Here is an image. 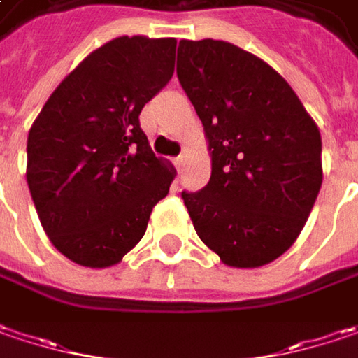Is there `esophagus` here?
Wrapping results in <instances>:
<instances>
[{
	"mask_svg": "<svg viewBox=\"0 0 358 358\" xmlns=\"http://www.w3.org/2000/svg\"><path fill=\"white\" fill-rule=\"evenodd\" d=\"M183 161H185L183 157H177V159H175V167H177L179 171L183 169Z\"/></svg>",
	"mask_w": 358,
	"mask_h": 358,
	"instance_id": "obj_1",
	"label": "esophagus"
}]
</instances>
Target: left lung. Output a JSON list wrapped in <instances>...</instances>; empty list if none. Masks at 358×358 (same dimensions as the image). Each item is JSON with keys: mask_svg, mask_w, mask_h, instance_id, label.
I'll return each mask as SVG.
<instances>
[{"mask_svg": "<svg viewBox=\"0 0 358 358\" xmlns=\"http://www.w3.org/2000/svg\"><path fill=\"white\" fill-rule=\"evenodd\" d=\"M177 78L203 122L211 177L183 203L225 266L259 268L300 236L322 185L320 131L290 84L222 40H181Z\"/></svg>", "mask_w": 358, "mask_h": 358, "instance_id": "1", "label": "left lung"}]
</instances>
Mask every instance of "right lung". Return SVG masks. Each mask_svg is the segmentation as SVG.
I'll use <instances>...</instances> for the list:
<instances>
[{
  "mask_svg": "<svg viewBox=\"0 0 358 358\" xmlns=\"http://www.w3.org/2000/svg\"><path fill=\"white\" fill-rule=\"evenodd\" d=\"M175 38L120 36L52 92L27 134V187L54 248L108 268L147 231L175 169L141 131L143 106L171 80Z\"/></svg>",
  "mask_w": 358,
  "mask_h": 358,
  "instance_id": "add662e5",
  "label": "right lung"
}]
</instances>
